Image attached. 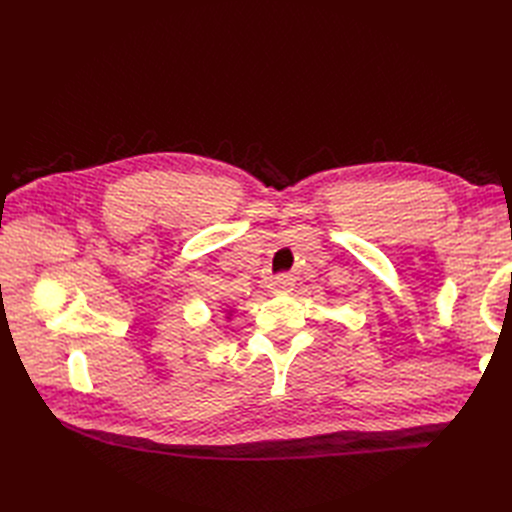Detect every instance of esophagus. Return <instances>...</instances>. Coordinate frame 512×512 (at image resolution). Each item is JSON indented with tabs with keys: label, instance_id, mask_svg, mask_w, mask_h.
Masks as SVG:
<instances>
[{
	"label": "esophagus",
	"instance_id": "esophagus-1",
	"mask_svg": "<svg viewBox=\"0 0 512 512\" xmlns=\"http://www.w3.org/2000/svg\"><path fill=\"white\" fill-rule=\"evenodd\" d=\"M292 288H294L292 275H277V277H273V282H271V292L273 294H288Z\"/></svg>",
	"mask_w": 512,
	"mask_h": 512
}]
</instances>
